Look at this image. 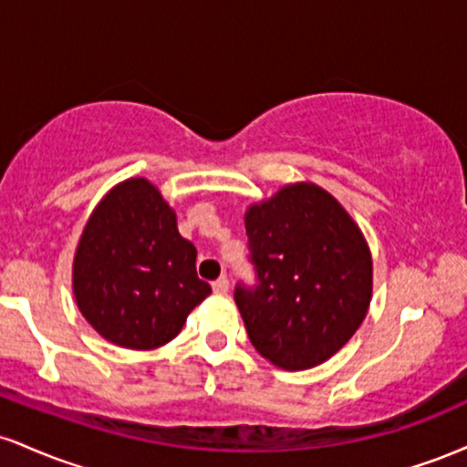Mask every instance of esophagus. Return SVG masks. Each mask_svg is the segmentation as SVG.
I'll list each match as a JSON object with an SVG mask.
<instances>
[{"label": "esophagus", "mask_w": 467, "mask_h": 467, "mask_svg": "<svg viewBox=\"0 0 467 467\" xmlns=\"http://www.w3.org/2000/svg\"><path fill=\"white\" fill-rule=\"evenodd\" d=\"M213 289H215V294H226L228 292V278L226 276H219L215 283H213Z\"/></svg>", "instance_id": "obj_1"}]
</instances>
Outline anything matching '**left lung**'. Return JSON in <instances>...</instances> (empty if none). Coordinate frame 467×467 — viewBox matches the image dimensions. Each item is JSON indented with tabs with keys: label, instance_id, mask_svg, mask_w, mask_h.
Masks as SVG:
<instances>
[{
	"label": "left lung",
	"instance_id": "8db88e82",
	"mask_svg": "<svg viewBox=\"0 0 467 467\" xmlns=\"http://www.w3.org/2000/svg\"><path fill=\"white\" fill-rule=\"evenodd\" d=\"M254 285L234 303L256 351L285 371L329 360L362 325L373 264L360 228L329 192L292 184L245 213Z\"/></svg>",
	"mask_w": 467,
	"mask_h": 467
}]
</instances>
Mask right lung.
<instances>
[{"label":"right lung","instance_id":"add662e5","mask_svg":"<svg viewBox=\"0 0 467 467\" xmlns=\"http://www.w3.org/2000/svg\"><path fill=\"white\" fill-rule=\"evenodd\" d=\"M195 259V245L178 233L175 213L151 182H122L96 206L78 241V309L118 347H162L211 294Z\"/></svg>","mask_w":467,"mask_h":467}]
</instances>
